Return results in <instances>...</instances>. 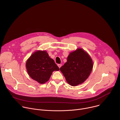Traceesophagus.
I'll use <instances>...</instances> for the list:
<instances>
[{
    "label": "esophagus",
    "mask_w": 120,
    "mask_h": 120,
    "mask_svg": "<svg viewBox=\"0 0 120 120\" xmlns=\"http://www.w3.org/2000/svg\"><path fill=\"white\" fill-rule=\"evenodd\" d=\"M57 65H58V67L60 68L61 67V66H62V64H57Z\"/></svg>",
    "instance_id": "obj_1"
}]
</instances>
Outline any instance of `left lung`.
Segmentation results:
<instances>
[{"mask_svg":"<svg viewBox=\"0 0 120 120\" xmlns=\"http://www.w3.org/2000/svg\"><path fill=\"white\" fill-rule=\"evenodd\" d=\"M93 62L88 54L82 48L70 53L67 62L60 68L67 82L73 86L82 83L90 75Z\"/></svg>","mask_w":120,"mask_h":120,"instance_id":"1","label":"left lung"}]
</instances>
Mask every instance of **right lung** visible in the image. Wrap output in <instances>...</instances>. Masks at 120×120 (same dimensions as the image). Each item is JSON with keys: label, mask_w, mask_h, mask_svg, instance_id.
<instances>
[{"label": "right lung", "mask_w": 120, "mask_h": 120, "mask_svg": "<svg viewBox=\"0 0 120 120\" xmlns=\"http://www.w3.org/2000/svg\"><path fill=\"white\" fill-rule=\"evenodd\" d=\"M26 68L29 75L41 84L47 82L53 72L59 68L51 58L45 51L38 50L34 53L26 62Z\"/></svg>", "instance_id": "add662e5"}]
</instances>
